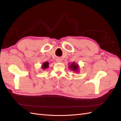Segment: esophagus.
Masks as SVG:
<instances>
[{
    "label": "esophagus",
    "mask_w": 121,
    "mask_h": 121,
    "mask_svg": "<svg viewBox=\"0 0 121 121\" xmlns=\"http://www.w3.org/2000/svg\"><path fill=\"white\" fill-rule=\"evenodd\" d=\"M56 62H57V63H60V62H61V60H60V58H57V59L56 60Z\"/></svg>",
    "instance_id": "obj_1"
}]
</instances>
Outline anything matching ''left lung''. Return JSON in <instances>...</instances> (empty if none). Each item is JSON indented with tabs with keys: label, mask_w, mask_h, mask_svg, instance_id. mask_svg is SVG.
<instances>
[{
	"label": "left lung",
	"mask_w": 121,
	"mask_h": 121,
	"mask_svg": "<svg viewBox=\"0 0 121 121\" xmlns=\"http://www.w3.org/2000/svg\"><path fill=\"white\" fill-rule=\"evenodd\" d=\"M69 68L73 72L76 73L78 72L79 71V65L77 64H76L75 62H73L72 64H71L69 66Z\"/></svg>",
	"instance_id": "obj_1"
}]
</instances>
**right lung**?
I'll list each match as a JSON object with an SVG mask.
<instances>
[{
    "label": "right lung",
    "mask_w": 121,
    "mask_h": 121,
    "mask_svg": "<svg viewBox=\"0 0 121 121\" xmlns=\"http://www.w3.org/2000/svg\"><path fill=\"white\" fill-rule=\"evenodd\" d=\"M48 66H49L48 62H47V61L44 62V63H43V64L42 65V69H45L48 67Z\"/></svg>",
    "instance_id": "obj_1"
}]
</instances>
